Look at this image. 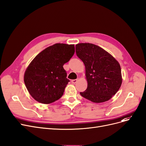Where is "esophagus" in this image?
I'll list each match as a JSON object with an SVG mask.
<instances>
[{"mask_svg": "<svg viewBox=\"0 0 146 146\" xmlns=\"http://www.w3.org/2000/svg\"><path fill=\"white\" fill-rule=\"evenodd\" d=\"M78 82V79H73L72 80V84H76Z\"/></svg>", "mask_w": 146, "mask_h": 146, "instance_id": "34e87169", "label": "esophagus"}]
</instances>
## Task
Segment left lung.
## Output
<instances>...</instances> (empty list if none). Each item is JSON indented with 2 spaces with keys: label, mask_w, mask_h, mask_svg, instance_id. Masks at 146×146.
<instances>
[{
  "label": "left lung",
  "mask_w": 146,
  "mask_h": 146,
  "mask_svg": "<svg viewBox=\"0 0 146 146\" xmlns=\"http://www.w3.org/2000/svg\"><path fill=\"white\" fill-rule=\"evenodd\" d=\"M76 55L84 62L87 88L80 94L94 103L109 100L122 83L121 67L111 54L91 43L76 45Z\"/></svg>",
  "instance_id": "obj_1"
}]
</instances>
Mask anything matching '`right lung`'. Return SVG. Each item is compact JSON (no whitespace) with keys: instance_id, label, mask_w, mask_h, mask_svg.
Masks as SVG:
<instances>
[{"instance_id":"add662e5","label":"right lung","mask_w":146,"mask_h":146,"mask_svg":"<svg viewBox=\"0 0 146 146\" xmlns=\"http://www.w3.org/2000/svg\"><path fill=\"white\" fill-rule=\"evenodd\" d=\"M74 44L56 43L41 52L24 75L27 90L35 100L49 104L60 99L70 82L63 68L74 53Z\"/></svg>"}]
</instances>
